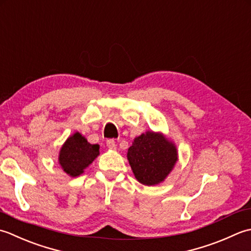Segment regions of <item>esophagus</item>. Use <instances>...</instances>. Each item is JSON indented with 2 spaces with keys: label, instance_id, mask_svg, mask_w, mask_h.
Returning <instances> with one entry per match:
<instances>
[{
  "label": "esophagus",
  "instance_id": "esophagus-1",
  "mask_svg": "<svg viewBox=\"0 0 251 251\" xmlns=\"http://www.w3.org/2000/svg\"><path fill=\"white\" fill-rule=\"evenodd\" d=\"M106 144H107V147L109 148V150H116V142H115V140H108L106 142Z\"/></svg>",
  "mask_w": 251,
  "mask_h": 251
}]
</instances>
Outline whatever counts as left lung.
<instances>
[{
  "mask_svg": "<svg viewBox=\"0 0 251 251\" xmlns=\"http://www.w3.org/2000/svg\"><path fill=\"white\" fill-rule=\"evenodd\" d=\"M126 158L135 178L147 186L166 180L178 159L175 143L160 132L146 131L136 136Z\"/></svg>",
  "mask_w": 251,
  "mask_h": 251,
  "instance_id": "1",
  "label": "left lung"
}]
</instances>
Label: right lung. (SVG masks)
<instances>
[{"mask_svg": "<svg viewBox=\"0 0 251 251\" xmlns=\"http://www.w3.org/2000/svg\"><path fill=\"white\" fill-rule=\"evenodd\" d=\"M99 155V144H91L81 133L75 132L61 145L58 163L65 173L75 177L82 175Z\"/></svg>", "mask_w": 251, "mask_h": 251, "instance_id": "add662e5", "label": "right lung"}]
</instances>
